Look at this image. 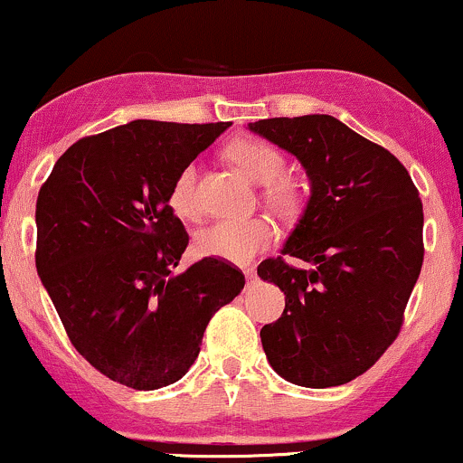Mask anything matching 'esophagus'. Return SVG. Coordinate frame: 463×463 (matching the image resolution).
<instances>
[{
    "label": "esophagus",
    "mask_w": 463,
    "mask_h": 463,
    "mask_svg": "<svg viewBox=\"0 0 463 463\" xmlns=\"http://www.w3.org/2000/svg\"><path fill=\"white\" fill-rule=\"evenodd\" d=\"M243 274H246V279H248V280H254V279H257V269L250 268V265H248V268H243Z\"/></svg>",
    "instance_id": "esophagus-1"
}]
</instances>
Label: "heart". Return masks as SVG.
<instances>
[{"instance_id": "obj_1", "label": "heart", "mask_w": 463, "mask_h": 463, "mask_svg": "<svg viewBox=\"0 0 463 463\" xmlns=\"http://www.w3.org/2000/svg\"><path fill=\"white\" fill-rule=\"evenodd\" d=\"M228 158L254 183L265 184V202L274 211L291 215L300 206V187L283 178L285 156L269 143L259 139H237L228 146ZM169 206L180 217L198 213L195 204V165H184L169 189ZM274 231L261 217L250 220H217L195 235V250L202 257L246 263L272 243Z\"/></svg>"}]
</instances>
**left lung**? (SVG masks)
Instances as JSON below:
<instances>
[{
	"label": "left lung",
	"mask_w": 463,
	"mask_h": 463,
	"mask_svg": "<svg viewBox=\"0 0 463 463\" xmlns=\"http://www.w3.org/2000/svg\"><path fill=\"white\" fill-rule=\"evenodd\" d=\"M294 154L311 183L283 254L257 274L280 287L285 311L261 328L269 365L289 383L357 379L392 346L424 259L422 202L402 163L331 115L248 124Z\"/></svg>",
	"instance_id": "left-lung-1"
}]
</instances>
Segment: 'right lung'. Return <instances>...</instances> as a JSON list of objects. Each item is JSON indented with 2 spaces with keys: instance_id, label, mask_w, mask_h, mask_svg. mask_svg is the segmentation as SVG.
I'll return each mask as SVG.
<instances>
[{
  "instance_id": "right-lung-1",
  "label": "right lung",
  "mask_w": 463,
  "mask_h": 463,
  "mask_svg": "<svg viewBox=\"0 0 463 463\" xmlns=\"http://www.w3.org/2000/svg\"><path fill=\"white\" fill-rule=\"evenodd\" d=\"M228 126L137 119L84 137L39 191L41 283L78 353L132 390L183 379L206 324L246 285L211 257L174 274L189 235L169 189Z\"/></svg>"
}]
</instances>
